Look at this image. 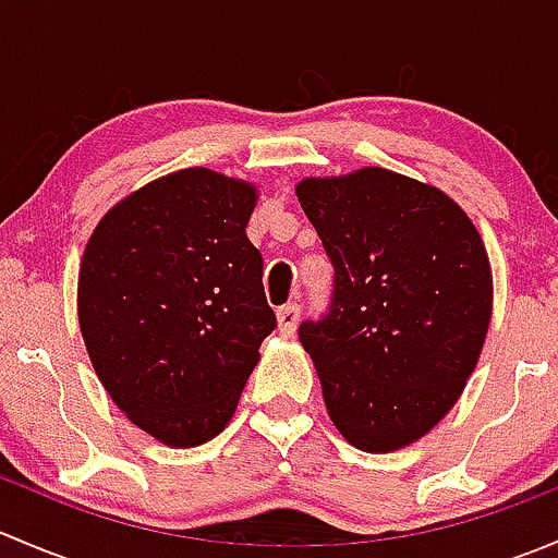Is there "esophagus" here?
<instances>
[{"label": "esophagus", "mask_w": 558, "mask_h": 558, "mask_svg": "<svg viewBox=\"0 0 558 558\" xmlns=\"http://www.w3.org/2000/svg\"><path fill=\"white\" fill-rule=\"evenodd\" d=\"M296 324H300V305H294V302H291V305L278 307V329H280V335L291 337L296 331Z\"/></svg>", "instance_id": "obj_1"}]
</instances>
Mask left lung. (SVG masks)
<instances>
[{
  "mask_svg": "<svg viewBox=\"0 0 558 558\" xmlns=\"http://www.w3.org/2000/svg\"><path fill=\"white\" fill-rule=\"evenodd\" d=\"M296 196L335 267L329 313L302 320L326 413L359 451L421 440L464 391L492 320L475 223L429 183L364 167Z\"/></svg>",
  "mask_w": 558,
  "mask_h": 558,
  "instance_id": "obj_1",
  "label": "left lung"
}]
</instances>
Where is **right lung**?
I'll return each mask as SVG.
<instances>
[{"label": "right lung", "mask_w": 558, "mask_h": 558, "mask_svg": "<svg viewBox=\"0 0 558 558\" xmlns=\"http://www.w3.org/2000/svg\"><path fill=\"white\" fill-rule=\"evenodd\" d=\"M256 185L189 167L105 213L83 251L77 320L112 402L172 448L234 415L275 313L245 227Z\"/></svg>", "instance_id": "add662e5"}]
</instances>
